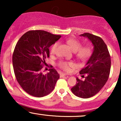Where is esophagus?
I'll use <instances>...</instances> for the list:
<instances>
[{"label":"esophagus","instance_id":"esophagus-1","mask_svg":"<svg viewBox=\"0 0 121 121\" xmlns=\"http://www.w3.org/2000/svg\"><path fill=\"white\" fill-rule=\"evenodd\" d=\"M66 74H65V73H61L60 74V76L61 77H63V76H66Z\"/></svg>","mask_w":121,"mask_h":121}]
</instances>
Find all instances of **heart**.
Returning a JSON list of instances; mask_svg holds the SVG:
<instances>
[{"label": "heart", "instance_id": "heart-1", "mask_svg": "<svg viewBox=\"0 0 121 121\" xmlns=\"http://www.w3.org/2000/svg\"><path fill=\"white\" fill-rule=\"evenodd\" d=\"M66 43L71 47L74 55L78 59L82 61H86L90 58L92 54V49L89 45L81 46V43L75 39L70 38L66 40ZM59 43H55L52 45L51 48V53L53 55L56 52ZM58 66L60 68L65 71H69L71 68L75 66L74 62L72 61H60L58 63Z\"/></svg>", "mask_w": 121, "mask_h": 121}]
</instances>
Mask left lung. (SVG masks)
Listing matches in <instances>:
<instances>
[{
    "mask_svg": "<svg viewBox=\"0 0 121 121\" xmlns=\"http://www.w3.org/2000/svg\"><path fill=\"white\" fill-rule=\"evenodd\" d=\"M81 36L91 40L94 50L85 66L80 72L84 79L76 78L77 82L71 91L76 96L88 98L98 93L106 83L110 72L111 59L108 47L100 37L89 33Z\"/></svg>",
    "mask_w": 121,
    "mask_h": 121,
    "instance_id": "left-lung-1",
    "label": "left lung"
}]
</instances>
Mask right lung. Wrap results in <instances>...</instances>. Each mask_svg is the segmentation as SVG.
<instances>
[{
  "label": "right lung",
  "instance_id": "add662e5",
  "mask_svg": "<svg viewBox=\"0 0 121 121\" xmlns=\"http://www.w3.org/2000/svg\"><path fill=\"white\" fill-rule=\"evenodd\" d=\"M61 37L41 30H29L18 40L12 55L13 71L16 80L28 94L42 97L54 89L60 75L51 69L43 74L45 59L49 57V48Z\"/></svg>",
  "mask_w": 121,
  "mask_h": 121
}]
</instances>
